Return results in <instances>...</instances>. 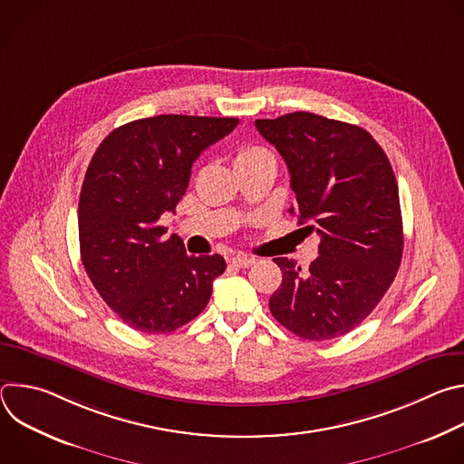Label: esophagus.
I'll use <instances>...</instances> for the list:
<instances>
[{"label":"esophagus","instance_id":"1","mask_svg":"<svg viewBox=\"0 0 464 464\" xmlns=\"http://www.w3.org/2000/svg\"><path fill=\"white\" fill-rule=\"evenodd\" d=\"M229 262L233 264V266H237V268H247V266H253V264L256 262V258L251 256V255H246V253H238V255H233L229 258Z\"/></svg>","mask_w":464,"mask_h":464}]
</instances>
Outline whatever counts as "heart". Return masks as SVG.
Masks as SVG:
<instances>
[{
  "label": "heart",
  "instance_id": "1",
  "mask_svg": "<svg viewBox=\"0 0 464 464\" xmlns=\"http://www.w3.org/2000/svg\"><path fill=\"white\" fill-rule=\"evenodd\" d=\"M264 156H272L266 149L262 147H244L242 150H238L237 154V163L238 161H249V160H258V158H264Z\"/></svg>",
  "mask_w": 464,
  "mask_h": 464
}]
</instances>
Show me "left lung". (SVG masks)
<instances>
[{
  "label": "left lung",
  "mask_w": 464,
  "mask_h": 464,
  "mask_svg": "<svg viewBox=\"0 0 464 464\" xmlns=\"http://www.w3.org/2000/svg\"><path fill=\"white\" fill-rule=\"evenodd\" d=\"M255 126L286 161L297 200L290 213L321 238L308 272L292 258H274L283 283L270 310L303 340L343 336L374 310L402 260L391 163L367 130L310 111L256 119Z\"/></svg>",
  "instance_id": "8db88e82"
}]
</instances>
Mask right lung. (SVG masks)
<instances>
[{
    "label": "right lung",
    "instance_id": "obj_1",
    "mask_svg": "<svg viewBox=\"0 0 464 464\" xmlns=\"http://www.w3.org/2000/svg\"><path fill=\"white\" fill-rule=\"evenodd\" d=\"M237 124V117L138 119L108 134L90 161L79 202L81 258L104 303L140 333L167 334L194 319L226 270L224 256L187 255L158 222L174 213L196 158Z\"/></svg>",
    "mask_w": 464,
    "mask_h": 464
}]
</instances>
